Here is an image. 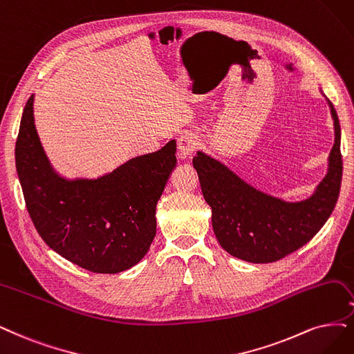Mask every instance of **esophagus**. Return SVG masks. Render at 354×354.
I'll return each instance as SVG.
<instances>
[{
    "label": "esophagus",
    "instance_id": "obj_1",
    "mask_svg": "<svg viewBox=\"0 0 354 354\" xmlns=\"http://www.w3.org/2000/svg\"><path fill=\"white\" fill-rule=\"evenodd\" d=\"M200 147V138L194 133H185L178 140V151L182 157H189Z\"/></svg>",
    "mask_w": 354,
    "mask_h": 354
}]
</instances>
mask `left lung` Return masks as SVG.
Instances as JSON below:
<instances>
[{
  "label": "left lung",
  "instance_id": "1",
  "mask_svg": "<svg viewBox=\"0 0 354 354\" xmlns=\"http://www.w3.org/2000/svg\"><path fill=\"white\" fill-rule=\"evenodd\" d=\"M334 118L335 142L328 174L310 198L286 203L248 185L225 165L201 151L192 159L207 204L212 207L216 238L230 255L250 263H274L308 243L331 216L343 176L342 128Z\"/></svg>",
  "mask_w": 354,
  "mask_h": 354
}]
</instances>
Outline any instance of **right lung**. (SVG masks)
<instances>
[{
    "label": "right lung",
    "mask_w": 354,
    "mask_h": 354,
    "mask_svg": "<svg viewBox=\"0 0 354 354\" xmlns=\"http://www.w3.org/2000/svg\"><path fill=\"white\" fill-rule=\"evenodd\" d=\"M176 142L134 157L97 179L67 180L50 167L26 103L16 167L26 207L45 243L73 264L121 272L147 254L156 234V204L176 165Z\"/></svg>",
    "instance_id": "right-lung-1"
}]
</instances>
